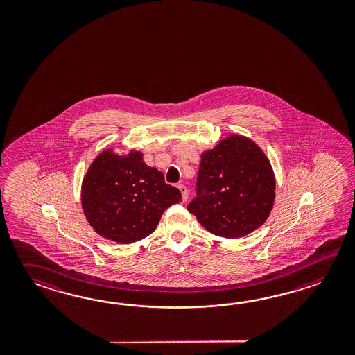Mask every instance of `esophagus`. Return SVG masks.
Listing matches in <instances>:
<instances>
[{"mask_svg": "<svg viewBox=\"0 0 355 355\" xmlns=\"http://www.w3.org/2000/svg\"><path fill=\"white\" fill-rule=\"evenodd\" d=\"M178 188L180 190L181 196H182V202H187V200H188V189H187L185 185H182V184H180Z\"/></svg>", "mask_w": 355, "mask_h": 355, "instance_id": "1", "label": "esophagus"}]
</instances>
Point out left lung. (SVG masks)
<instances>
[{"mask_svg":"<svg viewBox=\"0 0 355 355\" xmlns=\"http://www.w3.org/2000/svg\"><path fill=\"white\" fill-rule=\"evenodd\" d=\"M188 209L211 234L239 239L263 226L275 200V175L252 139L232 133L202 152Z\"/></svg>","mask_w":355,"mask_h":355,"instance_id":"8db88e82","label":"left lung"}]
</instances>
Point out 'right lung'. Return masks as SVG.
Segmentation results:
<instances>
[{
  "label": "right lung",
  "instance_id": "add662e5",
  "mask_svg": "<svg viewBox=\"0 0 355 355\" xmlns=\"http://www.w3.org/2000/svg\"><path fill=\"white\" fill-rule=\"evenodd\" d=\"M179 189L168 185L144 153L114 147L100 152L81 184V205L94 231L106 240L132 243L151 234L162 213L180 203Z\"/></svg>",
  "mask_w": 355,
  "mask_h": 355
}]
</instances>
